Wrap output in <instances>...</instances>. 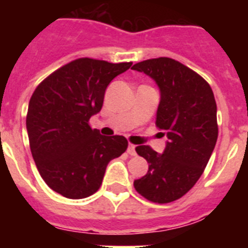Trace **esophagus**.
<instances>
[{"label":"esophagus","mask_w":248,"mask_h":248,"mask_svg":"<svg viewBox=\"0 0 248 248\" xmlns=\"http://www.w3.org/2000/svg\"><path fill=\"white\" fill-rule=\"evenodd\" d=\"M128 154L131 155V156H135V155H137V151H135V145H133V144H129Z\"/></svg>","instance_id":"esophagus-1"}]
</instances>
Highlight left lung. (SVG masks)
Here are the masks:
<instances>
[{"mask_svg": "<svg viewBox=\"0 0 248 248\" xmlns=\"http://www.w3.org/2000/svg\"><path fill=\"white\" fill-rule=\"evenodd\" d=\"M156 83L160 102L156 126L166 135L163 154L150 146L137 150L149 170L134 187L149 201L171 202L196 184L209 163L218 135L217 107L209 83L175 59L160 57L131 67Z\"/></svg>", "mask_w": 248, "mask_h": 248, "instance_id": "1", "label": "left lung"}]
</instances>
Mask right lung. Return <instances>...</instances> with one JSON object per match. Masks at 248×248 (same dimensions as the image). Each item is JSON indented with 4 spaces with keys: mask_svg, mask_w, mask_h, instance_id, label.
<instances>
[{
    "mask_svg": "<svg viewBox=\"0 0 248 248\" xmlns=\"http://www.w3.org/2000/svg\"><path fill=\"white\" fill-rule=\"evenodd\" d=\"M130 67L131 62L76 59L32 94L26 119L31 153L45 183L64 198L93 195L109 161L128 148L124 137L100 135L88 122L102 109L109 83Z\"/></svg>",
    "mask_w": 248,
    "mask_h": 248,
    "instance_id": "right-lung-1",
    "label": "right lung"
}]
</instances>
